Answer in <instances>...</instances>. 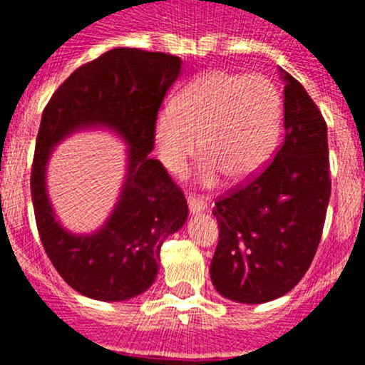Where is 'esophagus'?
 Returning <instances> with one entry per match:
<instances>
[{"instance_id":"esophagus-1","label":"esophagus","mask_w":365,"mask_h":365,"mask_svg":"<svg viewBox=\"0 0 365 365\" xmlns=\"http://www.w3.org/2000/svg\"><path fill=\"white\" fill-rule=\"evenodd\" d=\"M189 210L190 213H201L206 210V203L205 201H201L200 197L189 196Z\"/></svg>"}]
</instances>
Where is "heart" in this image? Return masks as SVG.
<instances>
[{
    "instance_id": "1",
    "label": "heart",
    "mask_w": 365,
    "mask_h": 365,
    "mask_svg": "<svg viewBox=\"0 0 365 365\" xmlns=\"http://www.w3.org/2000/svg\"><path fill=\"white\" fill-rule=\"evenodd\" d=\"M282 101L277 88L261 76L208 70L190 81L157 114L153 141L169 173L180 175L200 155V182H245L272 155L281 132Z\"/></svg>"
}]
</instances>
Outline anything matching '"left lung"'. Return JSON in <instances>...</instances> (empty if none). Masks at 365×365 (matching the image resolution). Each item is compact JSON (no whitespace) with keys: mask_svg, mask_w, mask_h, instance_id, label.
I'll list each match as a JSON object with an SVG mask.
<instances>
[{"mask_svg":"<svg viewBox=\"0 0 365 365\" xmlns=\"http://www.w3.org/2000/svg\"><path fill=\"white\" fill-rule=\"evenodd\" d=\"M284 81V141L247 185L213 208L219 244L210 264L227 300L263 304L300 282L318 251L330 200L327 123L295 77Z\"/></svg>","mask_w":365,"mask_h":365,"instance_id":"1","label":"left lung"}]
</instances>
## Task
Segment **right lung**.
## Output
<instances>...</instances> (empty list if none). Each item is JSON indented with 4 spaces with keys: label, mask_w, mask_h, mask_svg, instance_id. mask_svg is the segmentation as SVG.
Wrapping results in <instances>:
<instances>
[{
    "label": "right lung",
    "mask_w": 365,
    "mask_h": 365,
    "mask_svg": "<svg viewBox=\"0 0 365 365\" xmlns=\"http://www.w3.org/2000/svg\"><path fill=\"white\" fill-rule=\"evenodd\" d=\"M180 68L182 60L173 54L116 47L77 68L43 109L31 168L36 227L51 263L81 295L121 302L145 293L159 274L162 244L185 224V196L150 157L157 113ZM98 126L125 141L128 175L105 226L76 235L56 220L46 196V162L70 133Z\"/></svg>",
    "instance_id": "right-lung-1"
}]
</instances>
